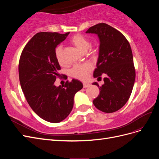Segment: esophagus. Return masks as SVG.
<instances>
[{
	"instance_id": "34e87169",
	"label": "esophagus",
	"mask_w": 159,
	"mask_h": 159,
	"mask_svg": "<svg viewBox=\"0 0 159 159\" xmlns=\"http://www.w3.org/2000/svg\"><path fill=\"white\" fill-rule=\"evenodd\" d=\"M84 88H88L89 86L90 85V84H88V83H84Z\"/></svg>"
}]
</instances>
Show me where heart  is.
I'll return each mask as SVG.
<instances>
[{
	"label": "heart",
	"instance_id": "b5f03b06",
	"mask_svg": "<svg viewBox=\"0 0 159 159\" xmlns=\"http://www.w3.org/2000/svg\"><path fill=\"white\" fill-rule=\"evenodd\" d=\"M70 42L72 44H74L77 48L81 52H87L90 46L89 41L80 34H75L71 38ZM62 46L61 45L57 46L55 49V56L58 63L62 64L64 63L63 58H62ZM95 50H92L91 51V54H95ZM91 70V66L89 64H84L80 65H75L70 70V74L74 78L84 80L88 74Z\"/></svg>",
	"mask_w": 159,
	"mask_h": 159
}]
</instances>
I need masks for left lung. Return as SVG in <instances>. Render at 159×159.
<instances>
[{
	"label": "left lung",
	"mask_w": 159,
	"mask_h": 159,
	"mask_svg": "<svg viewBox=\"0 0 159 159\" xmlns=\"http://www.w3.org/2000/svg\"><path fill=\"white\" fill-rule=\"evenodd\" d=\"M86 33L95 34L99 39V57L94 78L104 74V84L93 101L95 107L113 113L123 107L131 96L135 80V70L131 46L122 33L105 23L90 27Z\"/></svg>",
	"instance_id": "obj_1"
}]
</instances>
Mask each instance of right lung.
I'll return each instance as SVG.
<instances>
[{
    "label": "right lung",
    "mask_w": 159,
    "mask_h": 159,
    "mask_svg": "<svg viewBox=\"0 0 159 159\" xmlns=\"http://www.w3.org/2000/svg\"><path fill=\"white\" fill-rule=\"evenodd\" d=\"M69 34L37 33L24 48L19 60V80L28 103L40 118L50 123H59L68 116L75 94L83 88L82 83L74 79L62 87L54 85L61 69L55 49Z\"/></svg>",
    "instance_id": "obj_1"
}]
</instances>
